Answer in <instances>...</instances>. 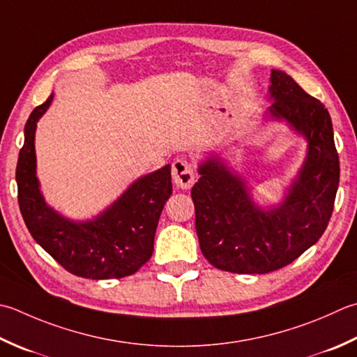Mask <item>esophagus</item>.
<instances>
[{"label": "esophagus", "instance_id": "obj_1", "mask_svg": "<svg viewBox=\"0 0 357 357\" xmlns=\"http://www.w3.org/2000/svg\"><path fill=\"white\" fill-rule=\"evenodd\" d=\"M172 174H173V183L176 187L187 190L195 183V172L193 165L188 162L184 158H178L172 165Z\"/></svg>", "mask_w": 357, "mask_h": 357}]
</instances>
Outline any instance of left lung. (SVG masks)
<instances>
[{
  "instance_id": "1",
  "label": "left lung",
  "mask_w": 357,
  "mask_h": 357,
  "mask_svg": "<svg viewBox=\"0 0 357 357\" xmlns=\"http://www.w3.org/2000/svg\"><path fill=\"white\" fill-rule=\"evenodd\" d=\"M268 113L308 142V155L284 199L264 211L244 179L208 158L192 188L201 252L212 266L235 274H266L289 264L319 241L339 187V155L331 117L283 71L272 69Z\"/></svg>"
}]
</instances>
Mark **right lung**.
<instances>
[{
	"mask_svg": "<svg viewBox=\"0 0 357 357\" xmlns=\"http://www.w3.org/2000/svg\"><path fill=\"white\" fill-rule=\"evenodd\" d=\"M52 97L27 119L24 145L18 155V204L26 226L33 240L77 277L105 280L135 274L153 254L159 216L172 195L170 165L135 181L94 220L65 218L46 204L37 178L35 130Z\"/></svg>",
	"mask_w": 357,
	"mask_h": 357,
	"instance_id": "obj_1",
	"label": "right lung"
}]
</instances>
